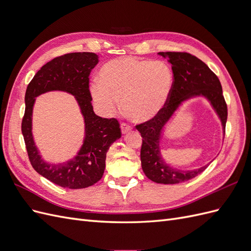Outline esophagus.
Listing matches in <instances>:
<instances>
[{"instance_id":"esophagus-1","label":"esophagus","mask_w":251,"mask_h":251,"mask_svg":"<svg viewBox=\"0 0 251 251\" xmlns=\"http://www.w3.org/2000/svg\"><path fill=\"white\" fill-rule=\"evenodd\" d=\"M132 130V126L128 125L126 123H123L121 124V132H123V134H126Z\"/></svg>"}]
</instances>
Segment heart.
<instances>
[{
  "label": "heart",
  "mask_w": 251,
  "mask_h": 251,
  "mask_svg": "<svg viewBox=\"0 0 251 251\" xmlns=\"http://www.w3.org/2000/svg\"><path fill=\"white\" fill-rule=\"evenodd\" d=\"M173 82L172 68L163 60L127 56L105 64L100 72V81L91 83L90 91L103 113H113L121 100L128 117L147 121L162 109Z\"/></svg>",
  "instance_id": "obj_1"
}]
</instances>
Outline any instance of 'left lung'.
I'll use <instances>...</instances> for the list:
<instances>
[{
  "mask_svg": "<svg viewBox=\"0 0 251 251\" xmlns=\"http://www.w3.org/2000/svg\"><path fill=\"white\" fill-rule=\"evenodd\" d=\"M169 59L174 73V82L168 100L157 115L136 126L142 136L140 159L146 176L162 184H177L191 180L205 171L207 165L195 171H180L170 168L160 157L159 139L164 124L170 119L181 101L196 95H203L211 102L221 118L225 134L227 104L221 82L217 75L201 59L187 52H159Z\"/></svg>",
  "mask_w": 251,
  "mask_h": 251,
  "instance_id": "1",
  "label": "left lung"
}]
</instances>
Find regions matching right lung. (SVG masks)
I'll list each match as a JSON object with an SVG mask.
<instances>
[{
    "mask_svg": "<svg viewBox=\"0 0 251 251\" xmlns=\"http://www.w3.org/2000/svg\"><path fill=\"white\" fill-rule=\"evenodd\" d=\"M97 64L98 55L93 52L67 53L44 65L26 90L22 133L29 161L43 177L62 187L86 188L100 181L105 169L107 151L111 144L121 137L120 124L116 118H102L93 111L89 76ZM53 89L66 90L75 96L86 124V138L79 155L63 165L45 163L35 147L31 133L35 97Z\"/></svg>",
    "mask_w": 251,
    "mask_h": 251,
    "instance_id": "1",
    "label": "right lung"
}]
</instances>
